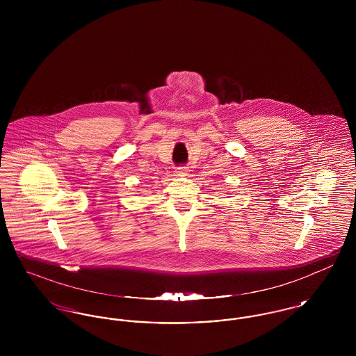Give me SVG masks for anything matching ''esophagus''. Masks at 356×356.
Segmentation results:
<instances>
[{"instance_id": "obj_1", "label": "esophagus", "mask_w": 356, "mask_h": 356, "mask_svg": "<svg viewBox=\"0 0 356 356\" xmlns=\"http://www.w3.org/2000/svg\"><path fill=\"white\" fill-rule=\"evenodd\" d=\"M175 172H176V175H177V176H186V173H188V168H186V167H177Z\"/></svg>"}]
</instances>
